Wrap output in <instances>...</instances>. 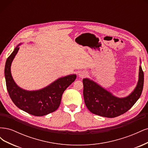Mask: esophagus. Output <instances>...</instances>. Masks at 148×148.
<instances>
[{
    "label": "esophagus",
    "mask_w": 148,
    "mask_h": 148,
    "mask_svg": "<svg viewBox=\"0 0 148 148\" xmlns=\"http://www.w3.org/2000/svg\"><path fill=\"white\" fill-rule=\"evenodd\" d=\"M78 75H79V77L80 78H84L88 75V73L86 71H82L79 73Z\"/></svg>",
    "instance_id": "34e87169"
}]
</instances>
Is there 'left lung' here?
I'll list each match as a JSON object with an SVG mask.
<instances>
[{"mask_svg": "<svg viewBox=\"0 0 148 148\" xmlns=\"http://www.w3.org/2000/svg\"><path fill=\"white\" fill-rule=\"evenodd\" d=\"M83 83L84 103L88 110L102 117L114 118L127 112L140 98L144 84V73L140 65L136 87L129 95L123 97L115 96L89 78H84Z\"/></svg>", "mask_w": 148, "mask_h": 148, "instance_id": "left-lung-1", "label": "left lung"}]
</instances>
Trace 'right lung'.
I'll return each mask as SVG.
<instances>
[{
  "label": "right lung",
  "instance_id": "right-lung-1",
  "mask_svg": "<svg viewBox=\"0 0 148 148\" xmlns=\"http://www.w3.org/2000/svg\"><path fill=\"white\" fill-rule=\"evenodd\" d=\"M21 44L14 49L5 63L4 73L8 95L15 106L26 112L34 116L47 115L59 108L62 94L75 81L77 75L71 74L59 78L38 90L29 91L20 88L12 77L11 65Z\"/></svg>",
  "mask_w": 148,
  "mask_h": 148
}]
</instances>
